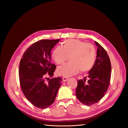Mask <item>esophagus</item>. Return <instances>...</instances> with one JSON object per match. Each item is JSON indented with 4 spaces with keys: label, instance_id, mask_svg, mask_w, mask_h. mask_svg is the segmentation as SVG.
Segmentation results:
<instances>
[{
    "label": "esophagus",
    "instance_id": "1",
    "mask_svg": "<svg viewBox=\"0 0 128 128\" xmlns=\"http://www.w3.org/2000/svg\"><path fill=\"white\" fill-rule=\"evenodd\" d=\"M68 80V77H67L66 76H63L62 77V80L64 82H66V81Z\"/></svg>",
    "mask_w": 128,
    "mask_h": 128
}]
</instances>
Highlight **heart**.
Segmentation results:
<instances>
[{
    "mask_svg": "<svg viewBox=\"0 0 128 128\" xmlns=\"http://www.w3.org/2000/svg\"><path fill=\"white\" fill-rule=\"evenodd\" d=\"M71 61L58 68L59 74L66 77L76 74L80 71L87 72L95 63L96 51L91 44L78 40H68L62 42V48L56 46L52 53L57 64H62L68 59Z\"/></svg>",
    "mask_w": 128,
    "mask_h": 128,
    "instance_id": "heart-1",
    "label": "heart"
}]
</instances>
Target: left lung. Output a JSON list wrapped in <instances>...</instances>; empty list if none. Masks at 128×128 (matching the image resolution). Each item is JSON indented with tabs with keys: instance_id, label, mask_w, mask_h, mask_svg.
Wrapping results in <instances>:
<instances>
[{
	"instance_id": "left-lung-1",
	"label": "left lung",
	"mask_w": 128,
	"mask_h": 128,
	"mask_svg": "<svg viewBox=\"0 0 128 128\" xmlns=\"http://www.w3.org/2000/svg\"><path fill=\"white\" fill-rule=\"evenodd\" d=\"M95 63L88 72V80H80L77 82L76 96L80 102L87 106L97 103L105 94L109 87L111 64L107 53L98 42ZM86 78V77H85Z\"/></svg>"
}]
</instances>
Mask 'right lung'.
I'll use <instances>...</instances> for the list:
<instances>
[{"instance_id":"right-lung-1","label":"right lung","mask_w":128,"mask_h":128,"mask_svg":"<svg viewBox=\"0 0 128 128\" xmlns=\"http://www.w3.org/2000/svg\"><path fill=\"white\" fill-rule=\"evenodd\" d=\"M59 40H42L34 42L25 51L20 62L21 90L31 103L42 109L54 102L62 80L60 77H52L56 69V66L51 62V51Z\"/></svg>"}]
</instances>
